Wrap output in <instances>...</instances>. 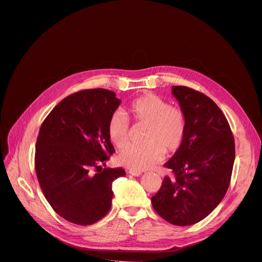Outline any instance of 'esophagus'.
<instances>
[{
	"label": "esophagus",
	"instance_id": "obj_1",
	"mask_svg": "<svg viewBox=\"0 0 262 262\" xmlns=\"http://www.w3.org/2000/svg\"><path fill=\"white\" fill-rule=\"evenodd\" d=\"M128 173H129L130 175H133V176H136V177H138V176L142 175V173L139 172V171H129Z\"/></svg>",
	"mask_w": 262,
	"mask_h": 262
}]
</instances>
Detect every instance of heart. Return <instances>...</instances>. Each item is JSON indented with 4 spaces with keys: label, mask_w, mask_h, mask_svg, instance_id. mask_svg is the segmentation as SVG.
I'll list each match as a JSON object with an SVG mask.
<instances>
[{
    "label": "heart",
    "mask_w": 262,
    "mask_h": 262,
    "mask_svg": "<svg viewBox=\"0 0 262 262\" xmlns=\"http://www.w3.org/2000/svg\"><path fill=\"white\" fill-rule=\"evenodd\" d=\"M109 118L107 134L110 141L122 147L128 140V119L146 125L142 146L128 145L119 153L117 160L122 167L133 171H145L160 162L164 152L175 153L184 142L187 120L182 109L170 104L158 95L147 93L134 100L124 110Z\"/></svg>",
    "instance_id": "b5f03b06"
}]
</instances>
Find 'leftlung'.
I'll list each match as a JSON object with an SVG mask.
<instances>
[{"instance_id":"1","label":"left lung","mask_w":262,"mask_h":262,"mask_svg":"<svg viewBox=\"0 0 262 262\" xmlns=\"http://www.w3.org/2000/svg\"><path fill=\"white\" fill-rule=\"evenodd\" d=\"M187 120L182 146L164 163L166 176L152 198L155 211L173 225L195 224L221 203L229 187L235 140L222 110L207 95L185 86H173Z\"/></svg>"}]
</instances>
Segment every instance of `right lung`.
Segmentation results:
<instances>
[{"instance_id": "obj_1", "label": "right lung", "mask_w": 262, "mask_h": 262, "mask_svg": "<svg viewBox=\"0 0 262 262\" xmlns=\"http://www.w3.org/2000/svg\"><path fill=\"white\" fill-rule=\"evenodd\" d=\"M121 100L107 89L67 96L43 121L37 138L35 169L55 212L67 221L91 225L112 207L113 182L125 175L106 168L115 152L107 134Z\"/></svg>"}]
</instances>
